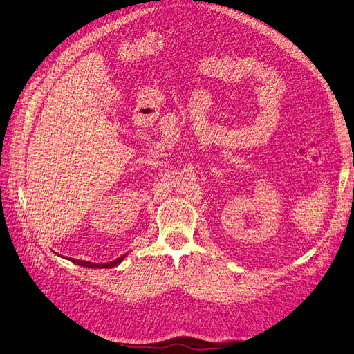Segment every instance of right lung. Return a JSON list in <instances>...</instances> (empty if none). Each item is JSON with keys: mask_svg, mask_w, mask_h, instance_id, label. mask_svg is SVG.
Here are the masks:
<instances>
[{"mask_svg": "<svg viewBox=\"0 0 354 354\" xmlns=\"http://www.w3.org/2000/svg\"><path fill=\"white\" fill-rule=\"evenodd\" d=\"M127 257V254H124V255H121L120 259H116V260H113V261H111V263H91V261H82V260H75V259H72L71 261L72 263H75V264H80V266H82V267H90V269H111V267H115V266H118L120 264L124 259Z\"/></svg>", "mask_w": 354, "mask_h": 354, "instance_id": "right-lung-1", "label": "right lung"}]
</instances>
